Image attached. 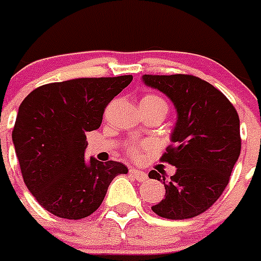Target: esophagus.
<instances>
[{
  "label": "esophagus",
  "instance_id": "obj_1",
  "mask_svg": "<svg viewBox=\"0 0 261 261\" xmlns=\"http://www.w3.org/2000/svg\"><path fill=\"white\" fill-rule=\"evenodd\" d=\"M129 173H130V176H132V177H135L137 181H146V178H147L146 172L141 171V169H138V168H132L130 171H129Z\"/></svg>",
  "mask_w": 261,
  "mask_h": 261
}]
</instances>
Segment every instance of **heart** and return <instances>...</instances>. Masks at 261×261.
Masks as SVG:
<instances>
[{
  "mask_svg": "<svg viewBox=\"0 0 261 261\" xmlns=\"http://www.w3.org/2000/svg\"><path fill=\"white\" fill-rule=\"evenodd\" d=\"M141 103H146V105H151V106H159V107H163L164 110L167 111V103L162 99L160 97L154 94H149V95H145V97L141 99ZM137 151V149H133V154Z\"/></svg>",
  "mask_w": 261,
  "mask_h": 261,
  "instance_id": "heart-1",
  "label": "heart"
}]
</instances>
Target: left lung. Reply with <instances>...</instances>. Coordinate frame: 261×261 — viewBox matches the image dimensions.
I'll return each instance as SVG.
<instances>
[{
  "instance_id": "8db88e82",
  "label": "left lung",
  "mask_w": 261,
  "mask_h": 261,
  "mask_svg": "<svg viewBox=\"0 0 261 261\" xmlns=\"http://www.w3.org/2000/svg\"><path fill=\"white\" fill-rule=\"evenodd\" d=\"M142 83L166 94L177 112L174 146L160 158L177 169L171 181L149 173L166 188V198L151 210L169 220L198 216L223 194L240 156L238 114L223 93L195 76L143 75Z\"/></svg>"
}]
</instances>
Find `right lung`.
Segmentation results:
<instances>
[{"mask_svg":"<svg viewBox=\"0 0 261 261\" xmlns=\"http://www.w3.org/2000/svg\"><path fill=\"white\" fill-rule=\"evenodd\" d=\"M132 75L51 83L31 92L18 110L13 143L28 190L50 214L88 217L110 184L128 173L123 163L85 160L87 133L101 126L107 105Z\"/></svg>","mask_w":261,"mask_h":261,"instance_id":"obj_1","label":"right lung"}]
</instances>
